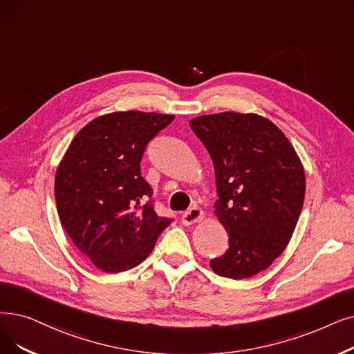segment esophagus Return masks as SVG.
Segmentation results:
<instances>
[{
  "mask_svg": "<svg viewBox=\"0 0 354 354\" xmlns=\"http://www.w3.org/2000/svg\"><path fill=\"white\" fill-rule=\"evenodd\" d=\"M204 218V211L198 207H192L189 211L182 215L183 225H192Z\"/></svg>",
  "mask_w": 354,
  "mask_h": 354,
  "instance_id": "esophagus-1",
  "label": "esophagus"
}]
</instances>
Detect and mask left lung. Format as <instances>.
I'll list each match as a JSON object with an SVG mask.
<instances>
[{
  "label": "left lung",
  "instance_id": "obj_1",
  "mask_svg": "<svg viewBox=\"0 0 354 354\" xmlns=\"http://www.w3.org/2000/svg\"><path fill=\"white\" fill-rule=\"evenodd\" d=\"M189 126L211 156L218 194L214 214L228 233V250L209 265L224 278H252L294 234L304 166L286 136L262 115L227 111L196 117Z\"/></svg>",
  "mask_w": 354,
  "mask_h": 354
}]
</instances>
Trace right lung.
<instances>
[{
	"label": "right lung",
	"mask_w": 354,
	"mask_h": 354,
	"mask_svg": "<svg viewBox=\"0 0 354 354\" xmlns=\"http://www.w3.org/2000/svg\"><path fill=\"white\" fill-rule=\"evenodd\" d=\"M175 115L118 111L80 130L60 160L55 198L65 232L98 269L118 273L140 265L174 220L153 208L140 162L147 143Z\"/></svg>",
	"instance_id": "1"
}]
</instances>
